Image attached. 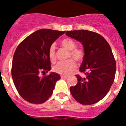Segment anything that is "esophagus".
I'll return each mask as SVG.
<instances>
[{"mask_svg":"<svg viewBox=\"0 0 126 126\" xmlns=\"http://www.w3.org/2000/svg\"><path fill=\"white\" fill-rule=\"evenodd\" d=\"M61 78L62 79H66L67 78V76H63V75H61Z\"/></svg>","mask_w":126,"mask_h":126,"instance_id":"1","label":"esophagus"}]
</instances>
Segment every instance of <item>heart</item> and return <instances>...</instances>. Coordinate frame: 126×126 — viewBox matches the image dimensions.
<instances>
[{"label":"heart","mask_w":126,"mask_h":126,"mask_svg":"<svg viewBox=\"0 0 126 126\" xmlns=\"http://www.w3.org/2000/svg\"><path fill=\"white\" fill-rule=\"evenodd\" d=\"M61 45L65 49L69 51L68 57H72L77 62H80L84 58V52L80 48H76V43L70 38H64L61 42ZM48 57L52 63L56 61L55 50L54 45H52L48 50ZM72 59L67 60L65 62H59L53 67V71L56 73L62 75H68L76 68V62Z\"/></svg>","instance_id":"obj_1"}]
</instances>
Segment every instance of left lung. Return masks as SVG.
I'll list each match as a JSON object with an SVG mask.
<instances>
[{
	"mask_svg": "<svg viewBox=\"0 0 126 126\" xmlns=\"http://www.w3.org/2000/svg\"><path fill=\"white\" fill-rule=\"evenodd\" d=\"M65 34L81 42L84 52L79 71L86 77L76 75L78 83L70 88L71 94L81 104L97 103L107 94L115 78L116 63L110 47L100 34L88 30Z\"/></svg>",
	"mask_w": 126,
	"mask_h": 126,
	"instance_id": "8db88e82",
	"label": "left lung"
}]
</instances>
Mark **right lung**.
<instances>
[{"label":"right lung","mask_w":126,"mask_h":126,"mask_svg":"<svg viewBox=\"0 0 126 126\" xmlns=\"http://www.w3.org/2000/svg\"><path fill=\"white\" fill-rule=\"evenodd\" d=\"M65 31L42 29L33 33L17 46L13 59L11 74L20 96L34 104L46 102L52 95L59 74L51 73L42 78L40 73L51 69L48 50Z\"/></svg>","instance_id":"right-lung-1"}]
</instances>
